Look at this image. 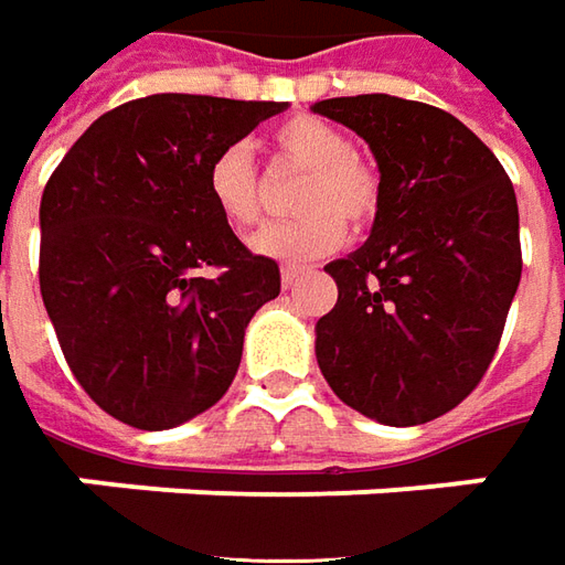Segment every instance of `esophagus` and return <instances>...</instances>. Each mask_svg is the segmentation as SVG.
<instances>
[{
    "label": "esophagus",
    "instance_id": "esophagus-1",
    "mask_svg": "<svg viewBox=\"0 0 565 565\" xmlns=\"http://www.w3.org/2000/svg\"><path fill=\"white\" fill-rule=\"evenodd\" d=\"M301 276H305V270H301V267H282V286L289 289V286H295Z\"/></svg>",
    "mask_w": 565,
    "mask_h": 565
}]
</instances>
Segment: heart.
Masks as SVG:
<instances>
[{
  "label": "heart",
  "instance_id": "obj_1",
  "mask_svg": "<svg viewBox=\"0 0 565 565\" xmlns=\"http://www.w3.org/2000/svg\"><path fill=\"white\" fill-rule=\"evenodd\" d=\"M270 154L276 168L301 173L291 192V211L301 217L264 230L252 242L257 255L308 264L342 245L344 223L363 233L376 221L382 207L380 168L351 149L348 132L335 124L313 115L289 117L270 132ZM204 192L233 233H248L264 221V185L242 146H226L207 161Z\"/></svg>",
  "mask_w": 565,
  "mask_h": 565
}]
</instances>
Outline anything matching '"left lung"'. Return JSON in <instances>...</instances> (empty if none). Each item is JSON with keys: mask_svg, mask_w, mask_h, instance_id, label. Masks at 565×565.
I'll list each match as a JSON object with an SVG mask.
<instances>
[{"mask_svg": "<svg viewBox=\"0 0 565 565\" xmlns=\"http://www.w3.org/2000/svg\"><path fill=\"white\" fill-rule=\"evenodd\" d=\"M317 115L363 136L382 173L373 236L327 274L317 363L348 407L385 426L454 411L482 382L522 276L516 192L460 120L411 98H323Z\"/></svg>", "mask_w": 565, "mask_h": 565, "instance_id": "8db88e82", "label": "left lung"}]
</instances>
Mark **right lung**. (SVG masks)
<instances>
[{
	"instance_id": "right-lung-1",
	"label": "right lung",
	"mask_w": 565,
	"mask_h": 565,
	"mask_svg": "<svg viewBox=\"0 0 565 565\" xmlns=\"http://www.w3.org/2000/svg\"><path fill=\"white\" fill-rule=\"evenodd\" d=\"M286 102L189 93L98 117L40 204V291L83 392L136 429H170L236 380L245 327L279 295L204 192L207 161Z\"/></svg>"
}]
</instances>
